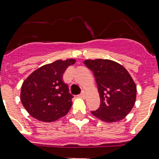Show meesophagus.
I'll return each mask as SVG.
<instances>
[{
  "label": "esophagus",
  "mask_w": 159,
  "mask_h": 159,
  "mask_svg": "<svg viewBox=\"0 0 159 159\" xmlns=\"http://www.w3.org/2000/svg\"><path fill=\"white\" fill-rule=\"evenodd\" d=\"M80 97H82V98H85L86 97V94H85V92H82V93L79 95Z\"/></svg>",
  "instance_id": "1"
}]
</instances>
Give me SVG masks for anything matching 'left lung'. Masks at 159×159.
Returning <instances> with one entry per match:
<instances>
[{
  "mask_svg": "<svg viewBox=\"0 0 159 159\" xmlns=\"http://www.w3.org/2000/svg\"><path fill=\"white\" fill-rule=\"evenodd\" d=\"M84 64L94 74L101 105L91 111L106 122L121 120L133 108L136 99V86L125 67L109 59L86 60Z\"/></svg>",
  "mask_w": 159,
  "mask_h": 159,
  "instance_id": "1",
  "label": "left lung"
}]
</instances>
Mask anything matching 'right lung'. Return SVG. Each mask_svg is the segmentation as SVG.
Listing matches in <instances>:
<instances>
[{"label":"right lung","mask_w":159,"mask_h":159,"mask_svg":"<svg viewBox=\"0 0 159 159\" xmlns=\"http://www.w3.org/2000/svg\"><path fill=\"white\" fill-rule=\"evenodd\" d=\"M76 60H57L33 72L24 81L20 100L24 107L34 118L52 122L66 116L72 106V95L62 75Z\"/></svg>","instance_id":"right-lung-1"}]
</instances>
